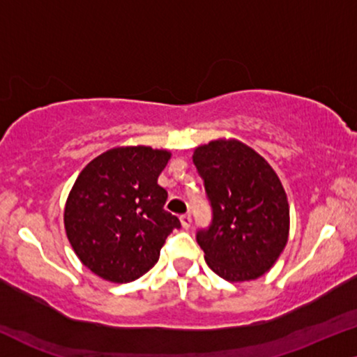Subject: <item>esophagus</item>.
I'll return each instance as SVG.
<instances>
[{"instance_id": "esophagus-1", "label": "esophagus", "mask_w": 357, "mask_h": 357, "mask_svg": "<svg viewBox=\"0 0 357 357\" xmlns=\"http://www.w3.org/2000/svg\"><path fill=\"white\" fill-rule=\"evenodd\" d=\"M179 220H181V225H183V229H189V227H191V222H192V219H191V215H189V214H183L181 218H179Z\"/></svg>"}]
</instances>
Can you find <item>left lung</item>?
Segmentation results:
<instances>
[{
    "label": "left lung",
    "mask_w": 357,
    "mask_h": 357,
    "mask_svg": "<svg viewBox=\"0 0 357 357\" xmlns=\"http://www.w3.org/2000/svg\"><path fill=\"white\" fill-rule=\"evenodd\" d=\"M192 163L212 207V224L196 236L207 265L227 282L261 277L285 249L290 232V207L277 173L234 138L197 146Z\"/></svg>",
    "instance_id": "1"
}]
</instances>
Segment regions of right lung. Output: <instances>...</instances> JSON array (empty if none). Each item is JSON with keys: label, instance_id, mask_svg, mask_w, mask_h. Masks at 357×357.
I'll list each match as a JSON object with an SVG mask.
<instances>
[{"label": "right lung", "instance_id": "obj_1", "mask_svg": "<svg viewBox=\"0 0 357 357\" xmlns=\"http://www.w3.org/2000/svg\"><path fill=\"white\" fill-rule=\"evenodd\" d=\"M169 158L151 146H116L80 171L66 201L64 227L90 272L128 283L160 259L166 237L181 227L165 211L168 192L158 184Z\"/></svg>", "mask_w": 357, "mask_h": 357}]
</instances>
